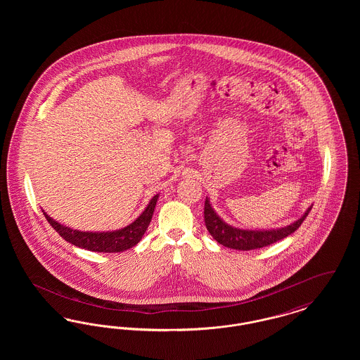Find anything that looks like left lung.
<instances>
[{
	"label": "left lung",
	"instance_id": "8db88e82",
	"mask_svg": "<svg viewBox=\"0 0 360 360\" xmlns=\"http://www.w3.org/2000/svg\"><path fill=\"white\" fill-rule=\"evenodd\" d=\"M311 210V206L305 212V214L297 220L295 223L290 224L281 229H273V231H245L233 228L228 224L224 223L223 220L216 214L213 207L209 204V200H205V207H204V219H205L206 229L213 236V239L217 240L224 247L239 250V251H250L263 248L270 244H273L278 240L285 239L292 232H295L304 220L307 219L309 212Z\"/></svg>",
	"mask_w": 360,
	"mask_h": 360
}]
</instances>
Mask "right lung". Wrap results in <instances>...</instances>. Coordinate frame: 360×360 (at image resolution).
<instances>
[{"instance_id":"obj_1","label":"right lung","mask_w":360,"mask_h":360,"mask_svg":"<svg viewBox=\"0 0 360 360\" xmlns=\"http://www.w3.org/2000/svg\"><path fill=\"white\" fill-rule=\"evenodd\" d=\"M158 194L153 197L146 210L137 217L136 220L131 225L125 226L120 231L115 232H81V231H74L68 226H63L51 217L43 212L44 217L50 223L52 228L71 244L85 248L87 251H94V252H109V254H116V252H122L125 250L132 248L136 245L137 243L141 240L144 232L147 231L148 225L151 223L153 214H154L155 205L158 201Z\"/></svg>"}]
</instances>
